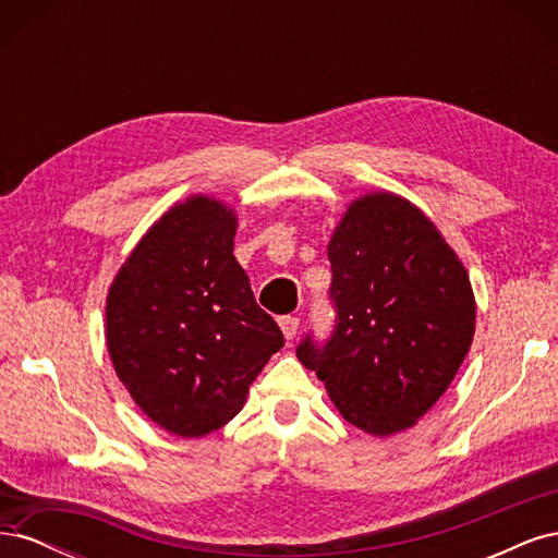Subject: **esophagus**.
I'll list each match as a JSON object with an SVG mask.
<instances>
[{"instance_id":"34e87169","label":"esophagus","mask_w":558,"mask_h":558,"mask_svg":"<svg viewBox=\"0 0 558 558\" xmlns=\"http://www.w3.org/2000/svg\"><path fill=\"white\" fill-rule=\"evenodd\" d=\"M279 328H281L286 340H293L298 328H300V318L298 316H281L279 318Z\"/></svg>"}]
</instances>
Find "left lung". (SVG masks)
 Returning a JSON list of instances; mask_svg holds the SVG:
<instances>
[{
	"label": "left lung",
	"instance_id": "left-lung-1",
	"mask_svg": "<svg viewBox=\"0 0 558 558\" xmlns=\"http://www.w3.org/2000/svg\"><path fill=\"white\" fill-rule=\"evenodd\" d=\"M328 258L337 326L326 347L307 335L298 359L349 424L377 437L408 430L470 351L477 305L468 269L424 211L388 191L351 202Z\"/></svg>",
	"mask_w": 558,
	"mask_h": 558
}]
</instances>
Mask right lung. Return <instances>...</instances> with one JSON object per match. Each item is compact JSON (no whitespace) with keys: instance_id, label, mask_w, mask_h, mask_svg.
<instances>
[{"instance_id":"right-lung-1","label":"right lung","mask_w":558,"mask_h":558,"mask_svg":"<svg viewBox=\"0 0 558 558\" xmlns=\"http://www.w3.org/2000/svg\"><path fill=\"white\" fill-rule=\"evenodd\" d=\"M238 214L189 195L146 230L107 295V349L134 404L162 430L202 437L226 426L283 347L234 258Z\"/></svg>"}]
</instances>
